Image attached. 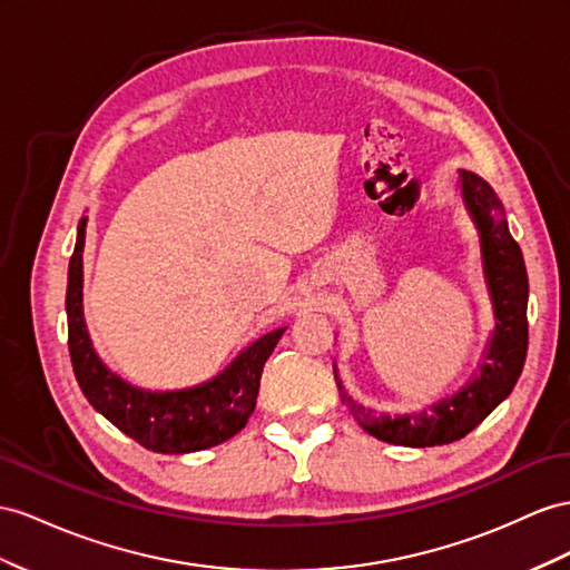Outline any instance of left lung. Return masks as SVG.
<instances>
[{
    "label": "left lung",
    "instance_id": "1",
    "mask_svg": "<svg viewBox=\"0 0 570 570\" xmlns=\"http://www.w3.org/2000/svg\"><path fill=\"white\" fill-rule=\"evenodd\" d=\"M460 189L464 207L479 230L481 267H484L495 320L489 346L472 381L452 397L438 400L429 410L390 416L366 410L348 397L334 368L342 402L352 416L363 431L392 445L431 448L460 441L513 392L528 356V269L520 245L508 230L503 204L476 173L460 170Z\"/></svg>",
    "mask_w": 570,
    "mask_h": 570
}]
</instances>
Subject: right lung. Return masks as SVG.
Listing matches in <instances>:
<instances>
[{
	"mask_svg": "<svg viewBox=\"0 0 570 570\" xmlns=\"http://www.w3.org/2000/svg\"><path fill=\"white\" fill-rule=\"evenodd\" d=\"M86 222L77 228V245L67 274L69 356L77 383L96 412L139 445L166 455H183L228 441L255 412L265 361L286 327L262 334L212 381L185 390L151 392L129 385L112 373L91 344L83 323V240Z\"/></svg>",
	"mask_w": 570,
	"mask_h": 570,
	"instance_id": "add662e5",
	"label": "right lung"
}]
</instances>
